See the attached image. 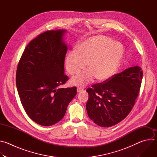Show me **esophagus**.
Instances as JSON below:
<instances>
[{"instance_id":"34e87169","label":"esophagus","mask_w":157,"mask_h":157,"mask_svg":"<svg viewBox=\"0 0 157 157\" xmlns=\"http://www.w3.org/2000/svg\"><path fill=\"white\" fill-rule=\"evenodd\" d=\"M83 90H84V89H83V88H82V87H78L77 88V91H78V93H79V92H81V91H82Z\"/></svg>"}]
</instances>
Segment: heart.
Masks as SVG:
<instances>
[{
	"label": "heart",
	"instance_id": "b5f03b06",
	"mask_svg": "<svg viewBox=\"0 0 157 157\" xmlns=\"http://www.w3.org/2000/svg\"><path fill=\"white\" fill-rule=\"evenodd\" d=\"M122 44L109 37L97 35L81 42L76 50L70 52L65 60L66 69L71 75L79 73L86 66L89 68L73 78L71 83L84 86L96 77L104 81L117 72L123 56Z\"/></svg>",
	"mask_w": 157,
	"mask_h": 157
}]
</instances>
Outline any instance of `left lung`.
<instances>
[{"instance_id": "1", "label": "left lung", "mask_w": 157, "mask_h": 157, "mask_svg": "<svg viewBox=\"0 0 157 157\" xmlns=\"http://www.w3.org/2000/svg\"><path fill=\"white\" fill-rule=\"evenodd\" d=\"M142 76L140 67H130L88 88L86 107L89 117L103 127L113 126L124 119L135 104Z\"/></svg>"}]
</instances>
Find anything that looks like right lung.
Wrapping results in <instances>:
<instances>
[{
  "label": "right lung",
  "instance_id": "obj_1",
  "mask_svg": "<svg viewBox=\"0 0 157 157\" xmlns=\"http://www.w3.org/2000/svg\"><path fill=\"white\" fill-rule=\"evenodd\" d=\"M66 32L39 35L28 44L17 66L16 85L21 103L29 117L41 125L61 121L77 93L76 87H59L68 80L64 74Z\"/></svg>",
  "mask_w": 157,
  "mask_h": 157
}]
</instances>
